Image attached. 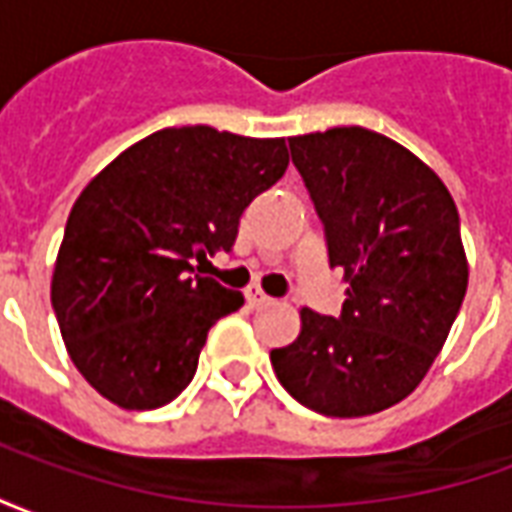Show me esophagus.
<instances>
[{"label":"esophagus","mask_w":512,"mask_h":512,"mask_svg":"<svg viewBox=\"0 0 512 512\" xmlns=\"http://www.w3.org/2000/svg\"><path fill=\"white\" fill-rule=\"evenodd\" d=\"M246 304H249V307H266V304H271V296H266V293H263V290L260 288H246Z\"/></svg>","instance_id":"obj_1"}]
</instances>
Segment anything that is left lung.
<instances>
[{
    "label": "left lung",
    "mask_w": 512,
    "mask_h": 512,
    "mask_svg": "<svg viewBox=\"0 0 512 512\" xmlns=\"http://www.w3.org/2000/svg\"><path fill=\"white\" fill-rule=\"evenodd\" d=\"M290 156L348 299L340 318L304 307L299 337L271 351V367L301 406L367 417L417 389L461 310L458 208L422 158L370 128L290 136Z\"/></svg>",
    "instance_id": "obj_1"
}]
</instances>
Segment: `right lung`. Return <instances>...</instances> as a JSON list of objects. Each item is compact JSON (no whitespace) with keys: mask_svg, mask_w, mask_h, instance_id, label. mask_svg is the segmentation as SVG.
<instances>
[{"mask_svg":"<svg viewBox=\"0 0 512 512\" xmlns=\"http://www.w3.org/2000/svg\"><path fill=\"white\" fill-rule=\"evenodd\" d=\"M285 136L161 128L126 147L76 197L51 274V307L76 370L126 411L189 386L208 329L244 304L191 277L230 249L238 219L288 169Z\"/></svg>","mask_w":512,"mask_h":512,"instance_id":"1","label":"right lung"}]
</instances>
